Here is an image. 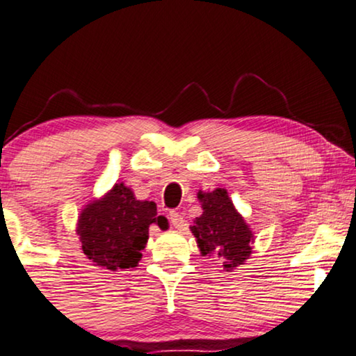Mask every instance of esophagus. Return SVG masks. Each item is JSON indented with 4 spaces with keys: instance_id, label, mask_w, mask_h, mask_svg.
<instances>
[{
    "instance_id": "1",
    "label": "esophagus",
    "mask_w": 356,
    "mask_h": 356,
    "mask_svg": "<svg viewBox=\"0 0 356 356\" xmlns=\"http://www.w3.org/2000/svg\"><path fill=\"white\" fill-rule=\"evenodd\" d=\"M169 221H170V225H172L174 227H177V229H182V227L186 226V220H184V216L179 211H170Z\"/></svg>"
}]
</instances>
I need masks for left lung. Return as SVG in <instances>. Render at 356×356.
Returning a JSON list of instances; mask_svg holds the SVG:
<instances>
[{
    "label": "left lung",
    "instance_id": "obj_1",
    "mask_svg": "<svg viewBox=\"0 0 356 356\" xmlns=\"http://www.w3.org/2000/svg\"><path fill=\"white\" fill-rule=\"evenodd\" d=\"M202 215L191 226L202 255H215L221 260L225 272H233L252 254L254 231L244 216L236 210L226 188L198 192Z\"/></svg>",
    "mask_w": 356,
    "mask_h": 356
}]
</instances>
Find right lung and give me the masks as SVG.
<instances>
[{"instance_id":"add662e5","label":"right lung","mask_w":356,"mask_h":356,"mask_svg":"<svg viewBox=\"0 0 356 356\" xmlns=\"http://www.w3.org/2000/svg\"><path fill=\"white\" fill-rule=\"evenodd\" d=\"M151 225H158L163 231L169 227L168 220L158 216L154 202L138 200L130 187L117 182L83 208L76 234L84 255L96 267L117 272L138 265Z\"/></svg>"}]
</instances>
